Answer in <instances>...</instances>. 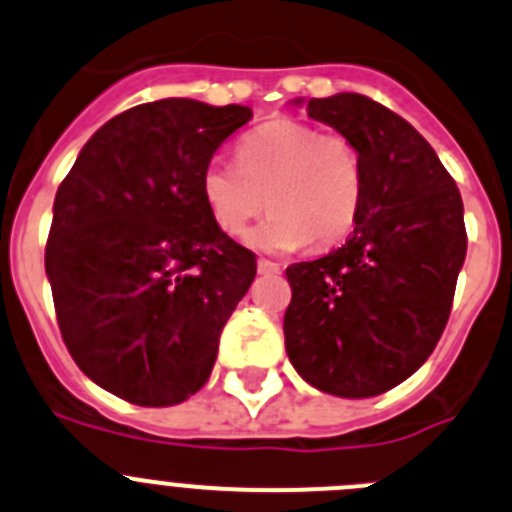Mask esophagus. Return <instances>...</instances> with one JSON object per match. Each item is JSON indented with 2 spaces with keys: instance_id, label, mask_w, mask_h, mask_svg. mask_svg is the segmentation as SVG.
<instances>
[{
  "instance_id": "34e87169",
  "label": "esophagus",
  "mask_w": 512,
  "mask_h": 512,
  "mask_svg": "<svg viewBox=\"0 0 512 512\" xmlns=\"http://www.w3.org/2000/svg\"><path fill=\"white\" fill-rule=\"evenodd\" d=\"M257 272H260V275H278L280 265L278 262L265 260V257H262V260H257Z\"/></svg>"
}]
</instances>
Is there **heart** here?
<instances>
[{
    "label": "heart",
    "instance_id": "heart-1",
    "mask_svg": "<svg viewBox=\"0 0 512 512\" xmlns=\"http://www.w3.org/2000/svg\"><path fill=\"white\" fill-rule=\"evenodd\" d=\"M202 199L224 234L240 237L267 207L250 245L293 252L336 245L356 224L364 202V166L343 133L278 118L247 133L237 164L212 161L202 171Z\"/></svg>",
    "mask_w": 512,
    "mask_h": 512
}]
</instances>
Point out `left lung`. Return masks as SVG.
<instances>
[{
	"mask_svg": "<svg viewBox=\"0 0 512 512\" xmlns=\"http://www.w3.org/2000/svg\"><path fill=\"white\" fill-rule=\"evenodd\" d=\"M308 116L358 148L364 202L338 250L285 270V351L315 389L379 396L427 361L447 326L467 252L460 189L422 133L366 95L310 98Z\"/></svg>",
	"mask_w": 512,
	"mask_h": 512,
	"instance_id": "1",
	"label": "left lung"
}]
</instances>
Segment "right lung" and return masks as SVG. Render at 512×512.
I'll return each mask as SVG.
<instances>
[{
    "mask_svg": "<svg viewBox=\"0 0 512 512\" xmlns=\"http://www.w3.org/2000/svg\"><path fill=\"white\" fill-rule=\"evenodd\" d=\"M250 118L191 98L128 108L55 194L45 270L62 341L88 379L138 407H174L207 384L255 280V252L202 199V171Z\"/></svg>",
    "mask_w": 512,
    "mask_h": 512,
    "instance_id": "obj_1",
    "label": "right lung"
}]
</instances>
